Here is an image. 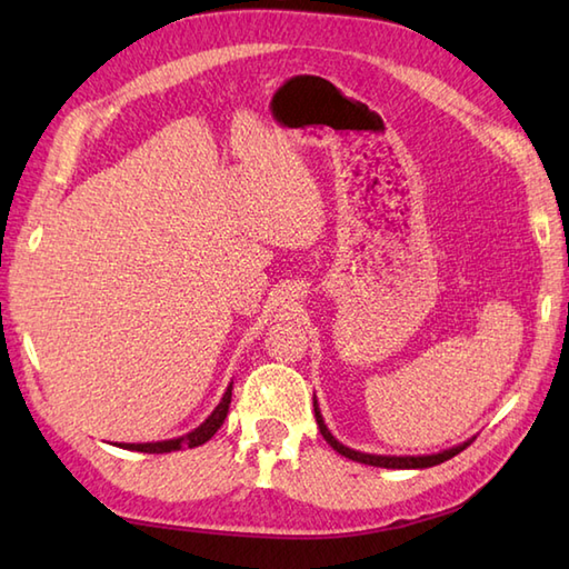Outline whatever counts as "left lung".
<instances>
[{"mask_svg":"<svg viewBox=\"0 0 569 569\" xmlns=\"http://www.w3.org/2000/svg\"><path fill=\"white\" fill-rule=\"evenodd\" d=\"M312 408H316V420H318V428H320V432H322V438L330 442L332 450H337V452L349 457V459H355V462L371 465V467H386V469H426V467H435V465L445 462V459H450V457L459 455L471 440H475V438L465 440V442H459V445L450 447V450L432 452V455H371V452H359V450H352V447L342 445V442L337 440L335 435L328 430V426H325V420H322V413H320L318 398H312Z\"/></svg>","mask_w":569,"mask_h":569,"instance_id":"8db88e82","label":"left lung"}]
</instances>
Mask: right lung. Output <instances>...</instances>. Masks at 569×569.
I'll return each instance as SVG.
<instances>
[{"instance_id": "obj_1", "label": "right lung", "mask_w": 569, "mask_h": 569, "mask_svg": "<svg viewBox=\"0 0 569 569\" xmlns=\"http://www.w3.org/2000/svg\"><path fill=\"white\" fill-rule=\"evenodd\" d=\"M229 403H232V383L227 386V391L222 393V401L214 406L212 413L204 418L196 430H190L186 435H180V438H171V440H161V442H119L117 447H122V450H137V452H149V455H163V452H176L180 447H198L208 442L212 435L220 430V426L227 418V410Z\"/></svg>"}]
</instances>
